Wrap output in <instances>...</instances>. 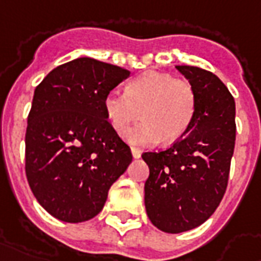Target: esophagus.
Segmentation results:
<instances>
[{"mask_svg": "<svg viewBox=\"0 0 261 261\" xmlns=\"http://www.w3.org/2000/svg\"><path fill=\"white\" fill-rule=\"evenodd\" d=\"M131 153H133V156H134L136 159H140L141 158V150L138 149V148H131Z\"/></svg>", "mask_w": 261, "mask_h": 261, "instance_id": "1", "label": "esophagus"}]
</instances>
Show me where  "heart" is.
Instances as JSON below:
<instances>
[{"label":"heart","instance_id":"b5f03b06","mask_svg":"<svg viewBox=\"0 0 261 261\" xmlns=\"http://www.w3.org/2000/svg\"><path fill=\"white\" fill-rule=\"evenodd\" d=\"M106 117L117 134H127L134 145H153L160 140L171 144L188 131L196 113V92L185 79L169 73L145 71L133 79L125 92L111 91L103 99Z\"/></svg>","mask_w":261,"mask_h":261}]
</instances>
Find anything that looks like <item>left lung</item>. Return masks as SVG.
Returning a JSON list of instances; mask_svg holds the SVG:
<instances>
[{
    "instance_id": "obj_1",
    "label": "left lung",
    "mask_w": 261,
    "mask_h": 261,
    "mask_svg": "<svg viewBox=\"0 0 261 261\" xmlns=\"http://www.w3.org/2000/svg\"><path fill=\"white\" fill-rule=\"evenodd\" d=\"M175 67L196 92L194 121L170 148L142 153L149 167L146 214L169 233L199 227L217 209L228 184L237 133L235 101L219 77L196 66Z\"/></svg>"
}]
</instances>
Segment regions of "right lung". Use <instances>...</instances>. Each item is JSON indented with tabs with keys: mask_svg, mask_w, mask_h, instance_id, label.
Here are the masks:
<instances>
[{
	"mask_svg": "<svg viewBox=\"0 0 261 261\" xmlns=\"http://www.w3.org/2000/svg\"><path fill=\"white\" fill-rule=\"evenodd\" d=\"M130 71L77 58L34 90L26 130V177L48 213L82 223L103 209L108 191L133 160L108 121L103 99Z\"/></svg>",
	"mask_w": 261,
	"mask_h": 261,
	"instance_id": "right-lung-1",
	"label": "right lung"
}]
</instances>
